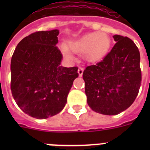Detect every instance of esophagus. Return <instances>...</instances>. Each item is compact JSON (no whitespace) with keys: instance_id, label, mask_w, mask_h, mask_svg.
<instances>
[{"instance_id":"esophagus-1","label":"esophagus","mask_w":150,"mask_h":150,"mask_svg":"<svg viewBox=\"0 0 150 150\" xmlns=\"http://www.w3.org/2000/svg\"><path fill=\"white\" fill-rule=\"evenodd\" d=\"M78 74H79V76H83V67H79V68H78Z\"/></svg>"}]
</instances>
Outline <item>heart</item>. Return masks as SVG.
Returning a JSON list of instances; mask_svg holds the SVG:
<instances>
[{"label":"heart","mask_w":150,"mask_h":150,"mask_svg":"<svg viewBox=\"0 0 150 150\" xmlns=\"http://www.w3.org/2000/svg\"><path fill=\"white\" fill-rule=\"evenodd\" d=\"M111 46L110 36L104 32H91L68 42L67 47L61 46L63 54L68 59H72L71 52L76 54L83 53L85 59L88 62H96L102 59L109 52Z\"/></svg>","instance_id":"b5f03b06"}]
</instances>
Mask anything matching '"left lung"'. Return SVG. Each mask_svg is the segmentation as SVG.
<instances>
[{
  "instance_id": "8db88e82",
  "label": "left lung",
  "mask_w": 150,
  "mask_h": 150,
  "mask_svg": "<svg viewBox=\"0 0 150 150\" xmlns=\"http://www.w3.org/2000/svg\"><path fill=\"white\" fill-rule=\"evenodd\" d=\"M116 43L104 59L83 74L87 103L92 110L113 116L128 109L141 84L140 52L127 37L113 36Z\"/></svg>"
}]
</instances>
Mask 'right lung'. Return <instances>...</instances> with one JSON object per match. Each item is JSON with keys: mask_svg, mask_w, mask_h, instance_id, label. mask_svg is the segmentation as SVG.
Instances as JSON below:
<instances>
[{"mask_svg": "<svg viewBox=\"0 0 150 150\" xmlns=\"http://www.w3.org/2000/svg\"><path fill=\"white\" fill-rule=\"evenodd\" d=\"M58 29L33 33L17 45L11 59V91L25 113L36 119L58 114L67 103L76 67L61 66Z\"/></svg>", "mask_w": 150, "mask_h": 150, "instance_id": "add662e5", "label": "right lung"}]
</instances>
